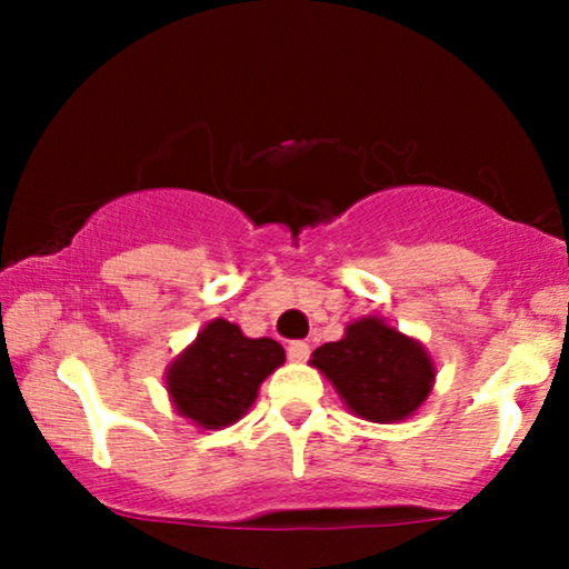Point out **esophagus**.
<instances>
[{
	"label": "esophagus",
	"instance_id": "34e87169",
	"mask_svg": "<svg viewBox=\"0 0 569 569\" xmlns=\"http://www.w3.org/2000/svg\"><path fill=\"white\" fill-rule=\"evenodd\" d=\"M286 352H289L291 361L302 363V361H307V358H310V345L302 342V339H293V342H289V348H286Z\"/></svg>",
	"mask_w": 569,
	"mask_h": 569
}]
</instances>
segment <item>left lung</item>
Returning <instances> with one entry per match:
<instances>
[{
    "label": "left lung",
    "instance_id": "left-lung-1",
    "mask_svg": "<svg viewBox=\"0 0 569 569\" xmlns=\"http://www.w3.org/2000/svg\"><path fill=\"white\" fill-rule=\"evenodd\" d=\"M310 363L329 377L358 417L371 422L415 415L433 385V363L422 345L380 318L350 323L339 342H326L312 352Z\"/></svg>",
    "mask_w": 569,
    "mask_h": 569
}]
</instances>
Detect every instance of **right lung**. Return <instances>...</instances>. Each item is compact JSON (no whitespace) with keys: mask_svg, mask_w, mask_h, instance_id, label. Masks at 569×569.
Segmentation results:
<instances>
[{"mask_svg":"<svg viewBox=\"0 0 569 569\" xmlns=\"http://www.w3.org/2000/svg\"><path fill=\"white\" fill-rule=\"evenodd\" d=\"M283 358L286 352L276 339H248L238 326L217 318L168 369V393L179 415L198 426H232Z\"/></svg>","mask_w":569,"mask_h":569,"instance_id":"obj_1","label":"right lung"}]
</instances>
